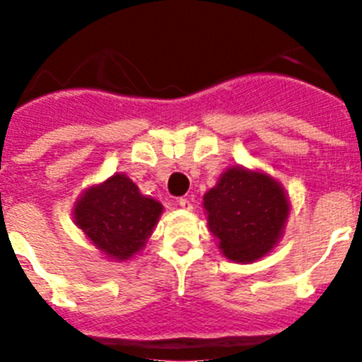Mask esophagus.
Wrapping results in <instances>:
<instances>
[{
	"label": "esophagus",
	"instance_id": "1",
	"mask_svg": "<svg viewBox=\"0 0 362 362\" xmlns=\"http://www.w3.org/2000/svg\"><path fill=\"white\" fill-rule=\"evenodd\" d=\"M177 206L183 210H192V203L188 197H181V199H177Z\"/></svg>",
	"mask_w": 362,
	"mask_h": 362
}]
</instances>
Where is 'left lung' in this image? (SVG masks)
I'll list each match as a JSON object with an SVG mask.
<instances>
[{
	"label": "left lung",
	"instance_id": "1",
	"mask_svg": "<svg viewBox=\"0 0 362 362\" xmlns=\"http://www.w3.org/2000/svg\"><path fill=\"white\" fill-rule=\"evenodd\" d=\"M210 232L226 259L254 263L277 245L288 219L284 188L264 172L230 166L203 197Z\"/></svg>",
	"mask_w": 362,
	"mask_h": 362
}]
</instances>
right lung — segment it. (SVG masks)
Instances as JSON below:
<instances>
[{"label": "right lung", "mask_w": 362, "mask_h": 362, "mask_svg": "<svg viewBox=\"0 0 362 362\" xmlns=\"http://www.w3.org/2000/svg\"><path fill=\"white\" fill-rule=\"evenodd\" d=\"M163 204L143 196L124 174L86 188L74 206V221L107 257L127 261L141 250L158 225Z\"/></svg>", "instance_id": "obj_1"}]
</instances>
